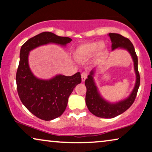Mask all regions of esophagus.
Masks as SVG:
<instances>
[{
  "mask_svg": "<svg viewBox=\"0 0 152 152\" xmlns=\"http://www.w3.org/2000/svg\"><path fill=\"white\" fill-rule=\"evenodd\" d=\"M88 72H83L81 74V79H82V81H85L86 79L88 77Z\"/></svg>",
  "mask_w": 152,
  "mask_h": 152,
  "instance_id": "34e87169",
  "label": "esophagus"
}]
</instances>
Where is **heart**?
Here are the masks:
<instances>
[{
	"label": "heart",
	"mask_w": 152,
	"mask_h": 152,
	"mask_svg": "<svg viewBox=\"0 0 152 152\" xmlns=\"http://www.w3.org/2000/svg\"><path fill=\"white\" fill-rule=\"evenodd\" d=\"M106 52V46L104 44H99L98 42H88L78 46L74 52L75 59L79 62H85L92 58L95 53L97 58L104 56Z\"/></svg>",
	"instance_id": "obj_1"
}]
</instances>
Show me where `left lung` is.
<instances>
[{
	"instance_id": "8db88e82",
	"label": "left lung",
	"mask_w": 152,
	"mask_h": 152,
	"mask_svg": "<svg viewBox=\"0 0 152 152\" xmlns=\"http://www.w3.org/2000/svg\"><path fill=\"white\" fill-rule=\"evenodd\" d=\"M112 42V50L117 48H123L130 53L134 62V69L136 74V83L132 93L126 99L123 100L117 104H110L103 99L98 92L97 88L93 80L94 70L91 71L88 78L85 81L87 88L86 103L90 112L95 116L102 118H113L117 115L125 112L133 104L138 90L140 77L137 68V56L135 51L134 46L128 38L117 33H109Z\"/></svg>"
}]
</instances>
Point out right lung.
<instances>
[{
	"mask_svg": "<svg viewBox=\"0 0 152 152\" xmlns=\"http://www.w3.org/2000/svg\"><path fill=\"white\" fill-rule=\"evenodd\" d=\"M67 37H60L50 32H43L26 42L20 50V60L16 80L19 96L26 108L45 121L60 117L65 110L68 99L76 85L81 83L80 73L71 76L58 75L44 80L36 78L28 65L30 50L44 44L55 43L66 45L72 42Z\"/></svg>",
	"mask_w": 152,
	"mask_h": 152,
	"instance_id": "1",
	"label": "right lung"
}]
</instances>
